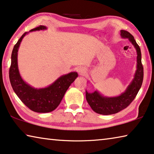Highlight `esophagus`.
<instances>
[{
    "instance_id": "1",
    "label": "esophagus",
    "mask_w": 154,
    "mask_h": 154,
    "mask_svg": "<svg viewBox=\"0 0 154 154\" xmlns=\"http://www.w3.org/2000/svg\"><path fill=\"white\" fill-rule=\"evenodd\" d=\"M77 72L80 75H84L86 74V69L84 67H79L77 69Z\"/></svg>"
}]
</instances>
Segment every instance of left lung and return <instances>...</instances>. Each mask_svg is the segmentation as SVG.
<instances>
[{"label":"left lung","instance_id":"obj_1","mask_svg":"<svg viewBox=\"0 0 154 154\" xmlns=\"http://www.w3.org/2000/svg\"><path fill=\"white\" fill-rule=\"evenodd\" d=\"M120 32L121 38L128 39L136 51V70L130 84L119 96L104 97L97 90L92 93L86 90V98L89 106L94 112L103 115L116 114L126 108L135 98L143 84V67L141 62L140 48L131 34L124 30H121Z\"/></svg>","mask_w":154,"mask_h":154}]
</instances>
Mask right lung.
I'll list each match as a JSON object with an SVG mask.
<instances>
[{
	"label": "right lung",
	"mask_w": 154,
	"mask_h": 154,
	"mask_svg": "<svg viewBox=\"0 0 154 154\" xmlns=\"http://www.w3.org/2000/svg\"><path fill=\"white\" fill-rule=\"evenodd\" d=\"M46 29V26L41 25L31 29L29 32ZM29 32L24 33L14 46L9 68V79L14 91L26 106L33 112L46 113L57 108L70 84L78 77V74L77 72H71L63 75L45 88H37L27 84L22 78L19 72L18 51L23 39Z\"/></svg>",
	"instance_id": "right-lung-1"
}]
</instances>
